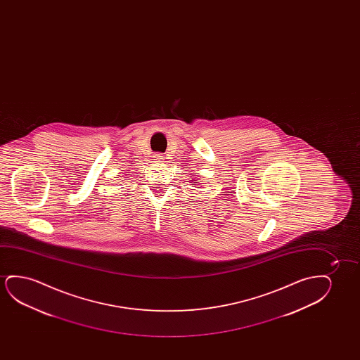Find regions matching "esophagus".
<instances>
[{
    "mask_svg": "<svg viewBox=\"0 0 360 360\" xmlns=\"http://www.w3.org/2000/svg\"><path fill=\"white\" fill-rule=\"evenodd\" d=\"M163 158H165V156H163L162 153H156V155L153 156V158H155V161H156V162H162Z\"/></svg>",
    "mask_w": 360,
    "mask_h": 360,
    "instance_id": "obj_1",
    "label": "esophagus"
}]
</instances>
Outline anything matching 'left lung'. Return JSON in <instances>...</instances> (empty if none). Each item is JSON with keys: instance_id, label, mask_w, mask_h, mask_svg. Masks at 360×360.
<instances>
[{"instance_id": "8db88e82", "label": "left lung", "mask_w": 360, "mask_h": 360, "mask_svg": "<svg viewBox=\"0 0 360 360\" xmlns=\"http://www.w3.org/2000/svg\"><path fill=\"white\" fill-rule=\"evenodd\" d=\"M193 182H194V181H193ZM194 183H198V182H194Z\"/></svg>"}]
</instances>
